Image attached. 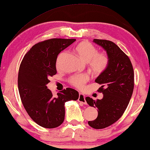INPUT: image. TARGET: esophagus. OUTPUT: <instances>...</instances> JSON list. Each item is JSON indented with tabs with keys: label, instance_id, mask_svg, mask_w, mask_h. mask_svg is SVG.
Listing matches in <instances>:
<instances>
[{
	"label": "esophagus",
	"instance_id": "obj_1",
	"mask_svg": "<svg viewBox=\"0 0 150 150\" xmlns=\"http://www.w3.org/2000/svg\"><path fill=\"white\" fill-rule=\"evenodd\" d=\"M78 101L81 102V103L85 104V105H86L87 104V101H86V100H85V96L83 93L79 94V98H78Z\"/></svg>",
	"mask_w": 150,
	"mask_h": 150
}]
</instances>
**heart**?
Masks as SVG:
<instances>
[{
    "instance_id": "1",
    "label": "heart",
    "mask_w": 150,
    "mask_h": 150,
    "mask_svg": "<svg viewBox=\"0 0 150 150\" xmlns=\"http://www.w3.org/2000/svg\"><path fill=\"white\" fill-rule=\"evenodd\" d=\"M75 51L79 57L85 61H89V65L93 72L96 74H101L108 68L109 58L105 53H98V50L94 45L88 41H82L77 45ZM63 53L59 54L57 64ZM89 79L87 74H80L73 76L70 79V83L75 87L81 89L84 84Z\"/></svg>"
}]
</instances>
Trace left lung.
<instances>
[{
  "instance_id": "obj_1",
  "label": "left lung",
  "mask_w": 150,
  "mask_h": 150,
  "mask_svg": "<svg viewBox=\"0 0 150 150\" xmlns=\"http://www.w3.org/2000/svg\"><path fill=\"white\" fill-rule=\"evenodd\" d=\"M93 42L105 50L109 58L108 68L96 79L101 85L97 91L103 97L97 100L85 98L89 105L98 111L97 117L88 124L99 129L112 125L125 112L134 91V72L129 58L113 42L96 39Z\"/></svg>"
}]
</instances>
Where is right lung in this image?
<instances>
[{
	"mask_svg": "<svg viewBox=\"0 0 150 150\" xmlns=\"http://www.w3.org/2000/svg\"><path fill=\"white\" fill-rule=\"evenodd\" d=\"M76 41L74 39H51L35 44L23 59L18 75L21 101L30 118L40 126L55 128L65 119V103L77 100L79 93L67 88L56 97L47 84L57 73L58 54Z\"/></svg>",
	"mask_w": 150,
	"mask_h": 150,
	"instance_id": "add662e5",
	"label": "right lung"
}]
</instances>
